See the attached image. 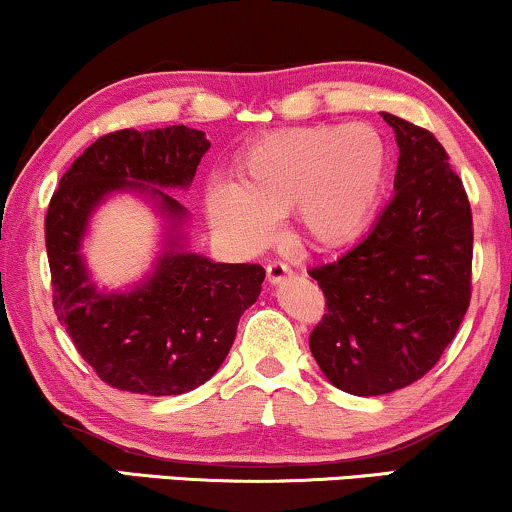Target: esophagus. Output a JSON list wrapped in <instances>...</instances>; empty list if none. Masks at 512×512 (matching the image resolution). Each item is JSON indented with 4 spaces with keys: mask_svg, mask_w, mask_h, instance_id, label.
I'll return each mask as SVG.
<instances>
[{
    "mask_svg": "<svg viewBox=\"0 0 512 512\" xmlns=\"http://www.w3.org/2000/svg\"><path fill=\"white\" fill-rule=\"evenodd\" d=\"M293 272L288 264L283 262H269L267 264V281L272 283V286H279V283H283L286 279H291Z\"/></svg>",
    "mask_w": 512,
    "mask_h": 512,
    "instance_id": "obj_1",
    "label": "esophagus"
}]
</instances>
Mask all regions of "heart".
<instances>
[{
  "label": "heart",
  "instance_id": "b5f03b06",
  "mask_svg": "<svg viewBox=\"0 0 512 512\" xmlns=\"http://www.w3.org/2000/svg\"><path fill=\"white\" fill-rule=\"evenodd\" d=\"M238 178L209 183V224L229 243L260 250L295 209L303 236L322 250L360 240L389 186V147L367 123L281 128L245 147Z\"/></svg>",
  "mask_w": 512,
  "mask_h": 512
}]
</instances>
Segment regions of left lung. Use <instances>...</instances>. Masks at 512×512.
I'll list each match as a JSON object with an SVG mask.
<instances>
[{
	"label": "left lung",
	"instance_id": "1",
	"mask_svg": "<svg viewBox=\"0 0 512 512\" xmlns=\"http://www.w3.org/2000/svg\"><path fill=\"white\" fill-rule=\"evenodd\" d=\"M396 133L393 200L336 262L310 269L326 315L310 350L336 389L381 396L432 369L458 334L472 279V212L432 133L381 112Z\"/></svg>",
	"mask_w": 512,
	"mask_h": 512
}]
</instances>
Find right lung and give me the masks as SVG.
Returning <instances> with one entry per match:
<instances>
[{"mask_svg":"<svg viewBox=\"0 0 512 512\" xmlns=\"http://www.w3.org/2000/svg\"><path fill=\"white\" fill-rule=\"evenodd\" d=\"M209 150L188 126L102 135L61 176L45 217L54 310L80 357L119 391L178 396L212 379L238 319L260 298V264L212 262L188 248V209L166 190H186ZM133 192L163 217L153 269L126 292L91 281L82 243L94 212Z\"/></svg>","mask_w":512,"mask_h":512,"instance_id":"right-lung-1","label":"right lung"}]
</instances>
